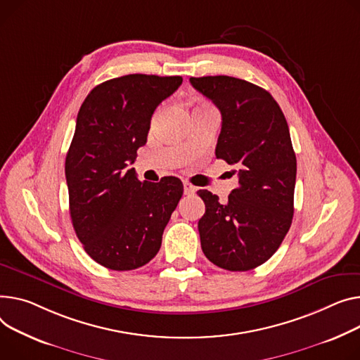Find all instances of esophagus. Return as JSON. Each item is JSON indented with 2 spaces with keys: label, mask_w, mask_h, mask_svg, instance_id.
<instances>
[{
  "label": "esophagus",
  "mask_w": 360,
  "mask_h": 360,
  "mask_svg": "<svg viewBox=\"0 0 360 360\" xmlns=\"http://www.w3.org/2000/svg\"><path fill=\"white\" fill-rule=\"evenodd\" d=\"M195 193V186L189 182H184V194L185 195H194Z\"/></svg>",
  "instance_id": "34e87169"
}]
</instances>
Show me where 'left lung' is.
Returning a JSON list of instances; mask_svg holds the SVG:
<instances>
[{
  "instance_id": "1",
  "label": "left lung",
  "mask_w": 360,
  "mask_h": 360,
  "mask_svg": "<svg viewBox=\"0 0 360 360\" xmlns=\"http://www.w3.org/2000/svg\"><path fill=\"white\" fill-rule=\"evenodd\" d=\"M221 112L217 159L237 166L238 186L226 204L207 189L198 195L204 255L214 265L245 272L265 263L281 246L294 215L297 158L288 123L272 95L233 77L189 78Z\"/></svg>"
}]
</instances>
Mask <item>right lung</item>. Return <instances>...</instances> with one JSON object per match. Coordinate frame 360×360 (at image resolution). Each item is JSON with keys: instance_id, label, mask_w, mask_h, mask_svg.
<instances>
[{"instance_id": "add662e5", "label": "right lung", "mask_w": 360, "mask_h": 360, "mask_svg": "<svg viewBox=\"0 0 360 360\" xmlns=\"http://www.w3.org/2000/svg\"><path fill=\"white\" fill-rule=\"evenodd\" d=\"M181 77L133 74L95 86L82 103L65 160L72 226L85 252L112 271L149 263L184 185L175 176L140 182L127 169L146 145L156 107Z\"/></svg>"}]
</instances>
